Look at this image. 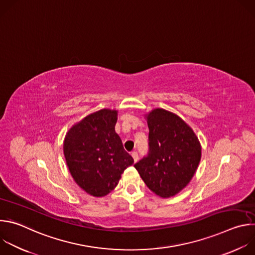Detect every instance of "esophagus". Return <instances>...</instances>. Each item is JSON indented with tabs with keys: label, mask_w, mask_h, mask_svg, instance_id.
<instances>
[{
	"label": "esophagus",
	"mask_w": 255,
	"mask_h": 255,
	"mask_svg": "<svg viewBox=\"0 0 255 255\" xmlns=\"http://www.w3.org/2000/svg\"><path fill=\"white\" fill-rule=\"evenodd\" d=\"M131 155H132V157H133L134 161H135V162H137V160H138V154H137V152L133 151V152H131Z\"/></svg>",
	"instance_id": "obj_1"
}]
</instances>
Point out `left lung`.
I'll use <instances>...</instances> for the list:
<instances>
[{"instance_id": "8db88e82", "label": "left lung", "mask_w": 255, "mask_h": 255, "mask_svg": "<svg viewBox=\"0 0 255 255\" xmlns=\"http://www.w3.org/2000/svg\"><path fill=\"white\" fill-rule=\"evenodd\" d=\"M149 153L134 164L155 195L170 198L185 189L199 166L202 147L194 130L176 114L161 108L145 115Z\"/></svg>"}]
</instances>
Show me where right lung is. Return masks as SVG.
Masks as SVG:
<instances>
[{
	"label": "right lung",
	"mask_w": 255,
	"mask_h": 255,
	"mask_svg": "<svg viewBox=\"0 0 255 255\" xmlns=\"http://www.w3.org/2000/svg\"><path fill=\"white\" fill-rule=\"evenodd\" d=\"M117 117V110L102 109L72 125L64 137L63 154L72 178L96 198L111 193L134 162L115 131Z\"/></svg>",
	"instance_id": "right-lung-1"
}]
</instances>
